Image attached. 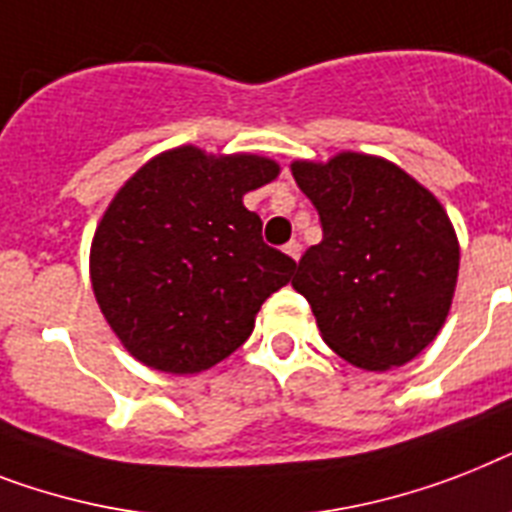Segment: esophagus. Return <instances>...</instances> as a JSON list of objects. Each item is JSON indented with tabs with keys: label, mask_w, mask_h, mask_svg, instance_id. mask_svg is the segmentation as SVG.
<instances>
[{
	"label": "esophagus",
	"mask_w": 512,
	"mask_h": 512,
	"mask_svg": "<svg viewBox=\"0 0 512 512\" xmlns=\"http://www.w3.org/2000/svg\"><path fill=\"white\" fill-rule=\"evenodd\" d=\"M284 252L292 257V260H299V255H302V244H299L297 239H292L289 244H284Z\"/></svg>",
	"instance_id": "1"
}]
</instances>
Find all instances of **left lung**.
<instances>
[{
	"instance_id": "obj_1",
	"label": "left lung",
	"mask_w": 512,
	"mask_h": 512,
	"mask_svg": "<svg viewBox=\"0 0 512 512\" xmlns=\"http://www.w3.org/2000/svg\"><path fill=\"white\" fill-rule=\"evenodd\" d=\"M292 173L323 228L292 281L323 342L365 371L400 368L434 342L458 284L444 207L381 157L342 152L326 165L294 162Z\"/></svg>"
}]
</instances>
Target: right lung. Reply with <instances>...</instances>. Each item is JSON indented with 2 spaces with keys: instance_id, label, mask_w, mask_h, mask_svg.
Instances as JSON below:
<instances>
[{
  "instance_id": "1",
  "label": "right lung",
  "mask_w": 512,
  "mask_h": 512,
  "mask_svg": "<svg viewBox=\"0 0 512 512\" xmlns=\"http://www.w3.org/2000/svg\"><path fill=\"white\" fill-rule=\"evenodd\" d=\"M276 176L265 157L178 147L115 194L91 242V286L136 360L199 373L247 342L260 305L297 268L242 202Z\"/></svg>"
}]
</instances>
